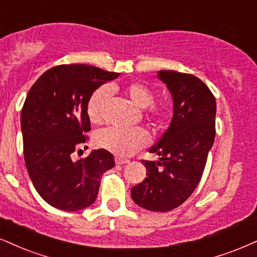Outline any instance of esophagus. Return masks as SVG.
I'll use <instances>...</instances> for the list:
<instances>
[{"instance_id":"1","label":"esophagus","mask_w":257,"mask_h":257,"mask_svg":"<svg viewBox=\"0 0 257 257\" xmlns=\"http://www.w3.org/2000/svg\"><path fill=\"white\" fill-rule=\"evenodd\" d=\"M127 163H130L128 160H123V158L115 157V164H116V166H123V164H127Z\"/></svg>"}]
</instances>
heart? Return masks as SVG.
<instances>
[{
	"label": "heart",
	"instance_id": "1",
	"mask_svg": "<svg viewBox=\"0 0 257 257\" xmlns=\"http://www.w3.org/2000/svg\"><path fill=\"white\" fill-rule=\"evenodd\" d=\"M125 93L128 99L134 102L138 108L148 110V118L156 123L161 122L164 118L162 109L156 108L153 104L155 102L154 91L141 82H132L125 87ZM110 88L107 85L97 88L90 95L87 104V113L90 121L99 123L102 120V110L107 100L109 99ZM95 142L100 148L109 151L118 156L126 157L134 155L136 151L147 147L149 143V136L147 131L141 127L134 128H115L108 127L100 131L96 135Z\"/></svg>",
	"mask_w": 257,
	"mask_h": 257
}]
</instances>
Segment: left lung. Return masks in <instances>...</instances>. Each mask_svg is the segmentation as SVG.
<instances>
[{
	"label": "left lung",
	"mask_w": 257,
	"mask_h": 257,
	"mask_svg": "<svg viewBox=\"0 0 257 257\" xmlns=\"http://www.w3.org/2000/svg\"><path fill=\"white\" fill-rule=\"evenodd\" d=\"M157 77L173 99V118L150 149L160 160L142 161L147 177L131 189L145 210L168 212L183 204L200 181L216 136V99L201 80L189 74L161 70Z\"/></svg>",
	"instance_id": "left-lung-1"
}]
</instances>
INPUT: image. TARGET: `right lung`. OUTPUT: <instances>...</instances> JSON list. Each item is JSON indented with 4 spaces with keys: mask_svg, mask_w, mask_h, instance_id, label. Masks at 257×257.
<instances>
[{
    "mask_svg": "<svg viewBox=\"0 0 257 257\" xmlns=\"http://www.w3.org/2000/svg\"><path fill=\"white\" fill-rule=\"evenodd\" d=\"M119 75L85 64L58 65L28 91L21 110L25 163L37 192L53 207L78 211L90 206L103 173L114 167L113 155L104 149L77 161L74 153L90 131V95Z\"/></svg>",
    "mask_w": 257,
    "mask_h": 257,
    "instance_id": "add662e5",
    "label": "right lung"
}]
</instances>
